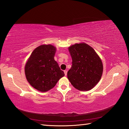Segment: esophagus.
<instances>
[{
	"mask_svg": "<svg viewBox=\"0 0 129 129\" xmlns=\"http://www.w3.org/2000/svg\"><path fill=\"white\" fill-rule=\"evenodd\" d=\"M64 73L65 76H67V70H64Z\"/></svg>",
	"mask_w": 129,
	"mask_h": 129,
	"instance_id": "obj_1",
	"label": "esophagus"
}]
</instances>
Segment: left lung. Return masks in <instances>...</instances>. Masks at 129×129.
I'll list each match as a JSON object with an SVG mask.
<instances>
[{"label": "left lung", "mask_w": 129, "mask_h": 129, "mask_svg": "<svg viewBox=\"0 0 129 129\" xmlns=\"http://www.w3.org/2000/svg\"><path fill=\"white\" fill-rule=\"evenodd\" d=\"M72 65L67 72V78L77 89H91L101 79L103 66L93 48L85 43L73 45L68 48Z\"/></svg>", "instance_id": "1"}]
</instances>
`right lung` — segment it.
<instances>
[{"instance_id":"right-lung-1","label":"right lung","mask_w":129,"mask_h":129,"mask_svg":"<svg viewBox=\"0 0 129 129\" xmlns=\"http://www.w3.org/2000/svg\"><path fill=\"white\" fill-rule=\"evenodd\" d=\"M56 48L51 45H42L31 54L25 66L28 82L39 91L45 92L55 86L64 76L54 59Z\"/></svg>"}]
</instances>
